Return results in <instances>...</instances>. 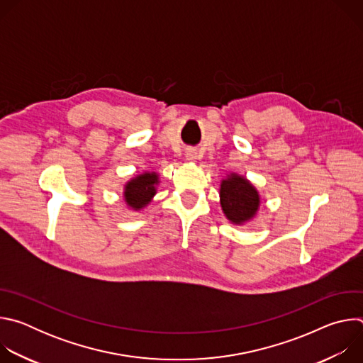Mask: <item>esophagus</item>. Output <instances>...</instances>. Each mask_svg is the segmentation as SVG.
<instances>
[{"label": "esophagus", "mask_w": 363, "mask_h": 363, "mask_svg": "<svg viewBox=\"0 0 363 363\" xmlns=\"http://www.w3.org/2000/svg\"><path fill=\"white\" fill-rule=\"evenodd\" d=\"M185 157H186L188 161H195V160H196V152H195V149H188V150L185 152Z\"/></svg>", "instance_id": "34e87169"}]
</instances>
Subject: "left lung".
Masks as SVG:
<instances>
[{"instance_id": "left-lung-1", "label": "left lung", "mask_w": 363, "mask_h": 363, "mask_svg": "<svg viewBox=\"0 0 363 363\" xmlns=\"http://www.w3.org/2000/svg\"><path fill=\"white\" fill-rule=\"evenodd\" d=\"M260 194L255 186L238 174H230L220 185V203L223 213L235 225L251 221L260 208Z\"/></svg>"}]
</instances>
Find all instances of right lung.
Masks as SVG:
<instances>
[{
    "mask_svg": "<svg viewBox=\"0 0 363 363\" xmlns=\"http://www.w3.org/2000/svg\"><path fill=\"white\" fill-rule=\"evenodd\" d=\"M160 185V175L157 172H143L133 177L126 182L123 189L125 202L129 208L139 211L152 201L157 194V186Z\"/></svg>",
    "mask_w": 363,
    "mask_h": 363,
    "instance_id": "add662e5",
    "label": "right lung"
}]
</instances>
